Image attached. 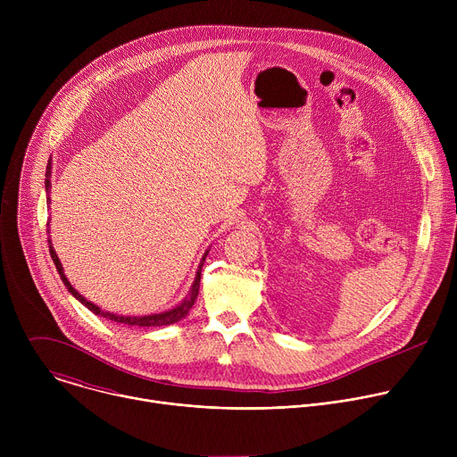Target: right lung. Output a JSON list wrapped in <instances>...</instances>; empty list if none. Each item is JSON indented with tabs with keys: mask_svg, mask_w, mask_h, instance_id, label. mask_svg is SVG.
<instances>
[{
	"mask_svg": "<svg viewBox=\"0 0 457 457\" xmlns=\"http://www.w3.org/2000/svg\"><path fill=\"white\" fill-rule=\"evenodd\" d=\"M45 187H46V191L50 189V162L46 164V173H45ZM46 203H50V199H46ZM48 226V224H46ZM48 233V231H46ZM48 247H50V256H52V260H54V264H55V270H57V273H59V277H61V280H62V284L67 286V289H69V293H72L85 307H88L94 314H101L103 318H108V320H112V321H117V323H126V325H139V328H159V325H170V323H175V321H179L180 318H184L186 314H187V311L193 307V303H195V300H197V295H199V286H201V271H203V266H204V260L206 258H203V262H201V266H199V271H197V277H195V282H193V286H191V291H189V295H187V298L180 303V305H177L175 309H170V311H166V312H161V314H150V316H117V314H112V312H106V311H101L97 305H94L92 302H88V300H85L72 286H71V282L67 280V277L62 275V268H61V262H59V258H57V254H55V251H54V247H52V242H50V238H48Z\"/></svg>",
	"mask_w": 457,
	"mask_h": 457,
	"instance_id": "add662e5",
	"label": "right lung"
}]
</instances>
